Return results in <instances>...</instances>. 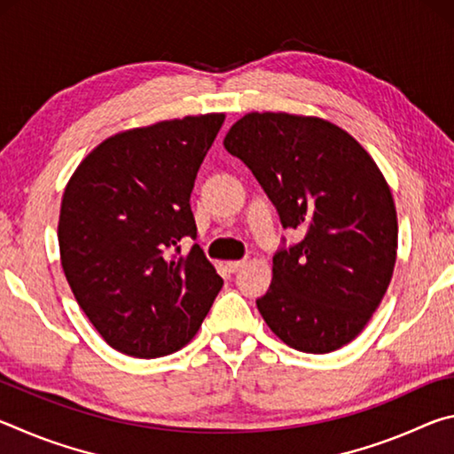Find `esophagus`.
<instances>
[{
  "mask_svg": "<svg viewBox=\"0 0 454 454\" xmlns=\"http://www.w3.org/2000/svg\"><path fill=\"white\" fill-rule=\"evenodd\" d=\"M244 264H246L244 260H230V262H226V268L230 272H238Z\"/></svg>",
  "mask_w": 454,
  "mask_h": 454,
  "instance_id": "esophagus-1",
  "label": "esophagus"
}]
</instances>
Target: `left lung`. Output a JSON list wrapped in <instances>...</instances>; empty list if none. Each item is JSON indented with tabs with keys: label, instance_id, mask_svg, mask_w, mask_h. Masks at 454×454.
I'll return each instance as SVG.
<instances>
[{
	"label": "left lung",
	"instance_id": "1",
	"mask_svg": "<svg viewBox=\"0 0 454 454\" xmlns=\"http://www.w3.org/2000/svg\"><path fill=\"white\" fill-rule=\"evenodd\" d=\"M224 148L256 176L284 228L304 238L272 258L256 306L288 347L325 355L363 333L393 278L398 222L379 166L342 128L286 112H250Z\"/></svg>",
	"mask_w": 454,
	"mask_h": 454
}]
</instances>
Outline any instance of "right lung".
<instances>
[{
	"mask_svg": "<svg viewBox=\"0 0 454 454\" xmlns=\"http://www.w3.org/2000/svg\"><path fill=\"white\" fill-rule=\"evenodd\" d=\"M224 114L164 120L107 137L61 198V268L80 309L112 348L156 358L196 336L222 288L198 244L190 194Z\"/></svg>",
	"mask_w": 454,
	"mask_h": 454,
	"instance_id": "1",
	"label": "right lung"
}]
</instances>
